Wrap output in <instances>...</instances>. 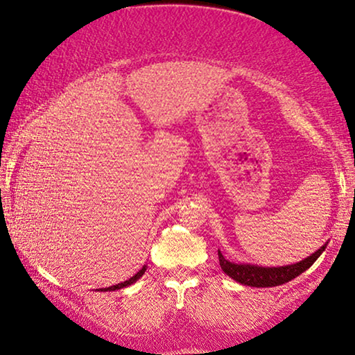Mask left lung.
Masks as SVG:
<instances>
[{
    "mask_svg": "<svg viewBox=\"0 0 355 355\" xmlns=\"http://www.w3.org/2000/svg\"><path fill=\"white\" fill-rule=\"evenodd\" d=\"M325 248L327 243L322 245L315 253L307 256L306 259L300 261V263L277 267H266L250 263H234V261L225 259L220 251H218V256L220 269H223L224 274H227L230 279H234L235 282H239V284L246 286L267 288V286H279L293 279H296L297 275H301L302 272L309 269V267L315 263L317 258L325 251Z\"/></svg>",
    "mask_w": 355,
    "mask_h": 355,
    "instance_id": "8db88e82",
    "label": "left lung"
}]
</instances>
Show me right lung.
<instances>
[{
	"label": "right lung",
	"instance_id": "obj_1",
	"mask_svg": "<svg viewBox=\"0 0 355 355\" xmlns=\"http://www.w3.org/2000/svg\"><path fill=\"white\" fill-rule=\"evenodd\" d=\"M146 269H147V266H144L142 269H141L139 272H137V274L132 275L130 280H125V282H121V284H118V285L109 286V288H99V291H115V290H121V288H125V286H130V285H132V284H136V282L139 280L141 277L144 275V272H146Z\"/></svg>",
	"mask_w": 355,
	"mask_h": 355
}]
</instances>
